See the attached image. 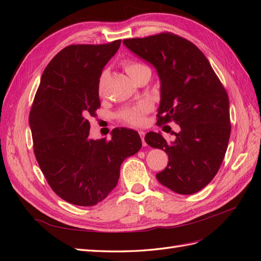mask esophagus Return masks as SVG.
Listing matches in <instances>:
<instances>
[{
	"label": "esophagus",
	"mask_w": 261,
	"mask_h": 261,
	"mask_svg": "<svg viewBox=\"0 0 261 261\" xmlns=\"http://www.w3.org/2000/svg\"><path fill=\"white\" fill-rule=\"evenodd\" d=\"M138 133H139V136H140V138H141V141H143V145L146 146L147 144H146V141H145V132L139 130Z\"/></svg>",
	"instance_id": "1"
}]
</instances>
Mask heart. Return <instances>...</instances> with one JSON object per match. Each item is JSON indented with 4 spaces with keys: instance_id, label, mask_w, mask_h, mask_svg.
Listing matches in <instances>:
<instances>
[{
    "instance_id": "heart-1",
    "label": "heart",
    "mask_w": 261,
    "mask_h": 261,
    "mask_svg": "<svg viewBox=\"0 0 261 261\" xmlns=\"http://www.w3.org/2000/svg\"><path fill=\"white\" fill-rule=\"evenodd\" d=\"M144 67V65L139 64V63H128V64L125 65L126 72H127L128 75H130L133 72H135L138 68ZM107 77V72L102 73L100 76V81H99V89L101 90L102 85H103V82ZM150 106L146 102L144 103H140L135 107H127L123 109L122 111L118 114V117L120 120L123 121L126 124H129L133 126H141L144 125L145 120H146V114L150 111Z\"/></svg>"
}]
</instances>
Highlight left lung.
<instances>
[{
	"label": "left lung",
	"instance_id": "1",
	"mask_svg": "<svg viewBox=\"0 0 261 261\" xmlns=\"http://www.w3.org/2000/svg\"><path fill=\"white\" fill-rule=\"evenodd\" d=\"M124 45L151 64L160 80L158 125L174 121L180 130L168 143L149 132L145 141L169 155L168 167L155 175L162 185L191 195L216 176L231 134L230 103L208 59L186 39L173 34L125 39Z\"/></svg>",
	"mask_w": 261,
	"mask_h": 261
}]
</instances>
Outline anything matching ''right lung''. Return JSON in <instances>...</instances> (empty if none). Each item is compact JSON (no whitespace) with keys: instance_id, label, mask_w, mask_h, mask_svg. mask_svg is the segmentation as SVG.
Here are the masks:
<instances>
[{"instance_id":"right-lung-1","label":"right lung","mask_w":261,"mask_h":261,"mask_svg":"<svg viewBox=\"0 0 261 261\" xmlns=\"http://www.w3.org/2000/svg\"><path fill=\"white\" fill-rule=\"evenodd\" d=\"M121 40L68 45L43 70L29 114L34 151L53 192L88 207L103 200L120 178L122 162L141 148L138 133L115 128L91 139L88 118L100 108L99 81Z\"/></svg>"}]
</instances>
